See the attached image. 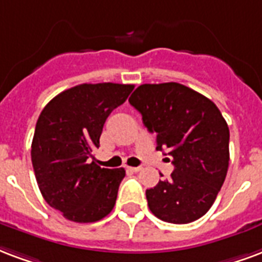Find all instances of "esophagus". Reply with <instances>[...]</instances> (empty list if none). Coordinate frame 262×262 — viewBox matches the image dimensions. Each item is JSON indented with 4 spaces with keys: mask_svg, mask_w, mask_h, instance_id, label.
I'll list each match as a JSON object with an SVG mask.
<instances>
[{
    "mask_svg": "<svg viewBox=\"0 0 262 262\" xmlns=\"http://www.w3.org/2000/svg\"><path fill=\"white\" fill-rule=\"evenodd\" d=\"M141 169H143L141 166H130V168H129V170H132V172H135V173H137V172H140Z\"/></svg>",
    "mask_w": 262,
    "mask_h": 262,
    "instance_id": "obj_1",
    "label": "esophagus"
}]
</instances>
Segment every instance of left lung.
Segmentation results:
<instances>
[{"mask_svg":"<svg viewBox=\"0 0 262 262\" xmlns=\"http://www.w3.org/2000/svg\"><path fill=\"white\" fill-rule=\"evenodd\" d=\"M129 102L157 135V150L173 158L169 179L146 190L150 211L170 224L201 218L214 204L229 166V127L218 106L175 82L141 84Z\"/></svg>","mask_w":262,"mask_h":262,"instance_id":"obj_1","label":"left lung"}]
</instances>
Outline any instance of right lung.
<instances>
[{"label":"right lung","instance_id":"obj_1","mask_svg":"<svg viewBox=\"0 0 262 262\" xmlns=\"http://www.w3.org/2000/svg\"><path fill=\"white\" fill-rule=\"evenodd\" d=\"M133 84L84 83L44 106L32 141V164L48 205L69 221L89 224L114 208L125 169L93 161L106 118L129 97Z\"/></svg>","mask_w":262,"mask_h":262}]
</instances>
